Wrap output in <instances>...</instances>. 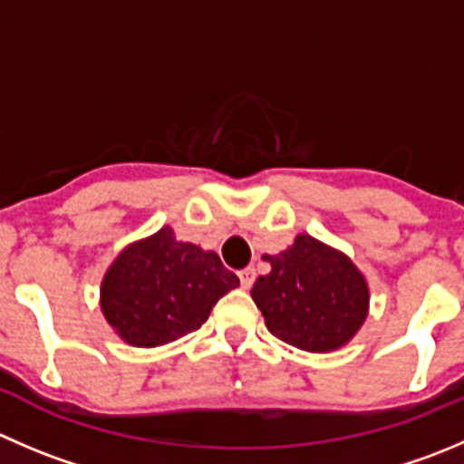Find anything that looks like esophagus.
Returning <instances> with one entry per match:
<instances>
[{
  "label": "esophagus",
  "mask_w": 464,
  "mask_h": 464,
  "mask_svg": "<svg viewBox=\"0 0 464 464\" xmlns=\"http://www.w3.org/2000/svg\"><path fill=\"white\" fill-rule=\"evenodd\" d=\"M237 276H240V285L245 287V290H249L251 285H254L256 281V269L254 267H245L237 272Z\"/></svg>",
  "instance_id": "34e87169"
}]
</instances>
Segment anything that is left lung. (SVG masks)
Listing matches in <instances>:
<instances>
[{"instance_id": "8db88e82", "label": "left lung", "mask_w": 464, "mask_h": 464, "mask_svg": "<svg viewBox=\"0 0 464 464\" xmlns=\"http://www.w3.org/2000/svg\"><path fill=\"white\" fill-rule=\"evenodd\" d=\"M272 272L251 287L269 333L313 353L335 352L361 331L370 287L349 256L310 236L276 256H263Z\"/></svg>"}]
</instances>
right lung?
<instances>
[{
    "instance_id": "right-lung-1",
    "label": "right lung",
    "mask_w": 464,
    "mask_h": 464,
    "mask_svg": "<svg viewBox=\"0 0 464 464\" xmlns=\"http://www.w3.org/2000/svg\"><path fill=\"white\" fill-rule=\"evenodd\" d=\"M237 285L215 251L179 242L163 227L112 260L102 281V313L129 344L160 346L197 331Z\"/></svg>"
}]
</instances>
